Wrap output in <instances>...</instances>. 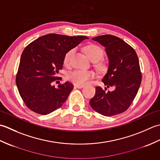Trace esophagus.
Returning a JSON list of instances; mask_svg holds the SVG:
<instances>
[{
    "label": "esophagus",
    "instance_id": "esophagus-1",
    "mask_svg": "<svg viewBox=\"0 0 160 160\" xmlns=\"http://www.w3.org/2000/svg\"><path fill=\"white\" fill-rule=\"evenodd\" d=\"M74 87L76 88H78V89H82V88H83L84 87V84H74Z\"/></svg>",
    "mask_w": 160,
    "mask_h": 160
}]
</instances>
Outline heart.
Wrapping results in <instances>:
<instances>
[{
    "instance_id": "heart-1",
    "label": "heart",
    "mask_w": 160,
    "mask_h": 160,
    "mask_svg": "<svg viewBox=\"0 0 160 160\" xmlns=\"http://www.w3.org/2000/svg\"><path fill=\"white\" fill-rule=\"evenodd\" d=\"M84 52H85L87 56L93 62H97L96 67L98 69L102 71H104L107 69V64L104 61H99L104 55L102 49L96 45H87L84 47ZM75 53V49H71L68 51L64 58V64L65 65H69L71 62V57L73 56ZM95 76V73L93 71L77 69L71 71L67 75V78L69 80L73 81L77 84H84L92 79Z\"/></svg>"
}]
</instances>
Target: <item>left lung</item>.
I'll return each mask as SVG.
<instances>
[{"label":"left lung","mask_w":160,"mask_h":160,"mask_svg":"<svg viewBox=\"0 0 160 160\" xmlns=\"http://www.w3.org/2000/svg\"><path fill=\"white\" fill-rule=\"evenodd\" d=\"M99 42L106 51L108 60L107 73L102 82L112 91H105L96 87V94L90 100L94 111L104 116H113L123 113L133 101L140 88L142 75L136 52L118 37L112 35L99 36L92 38Z\"/></svg>","instance_id":"obj_1"}]
</instances>
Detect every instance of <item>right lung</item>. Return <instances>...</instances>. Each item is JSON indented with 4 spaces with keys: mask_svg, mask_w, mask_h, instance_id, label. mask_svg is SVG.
Wrapping results in <instances>:
<instances>
[{
    "mask_svg": "<svg viewBox=\"0 0 160 160\" xmlns=\"http://www.w3.org/2000/svg\"><path fill=\"white\" fill-rule=\"evenodd\" d=\"M87 36L49 33L25 47L20 57L16 86L20 97L30 110L47 115L62 106L73 85L65 82L55 88L53 82L62 69L68 51L75 48Z\"/></svg>",
    "mask_w": 160,
    "mask_h": 160,
    "instance_id": "add662e5",
    "label": "right lung"
}]
</instances>
